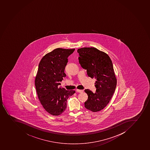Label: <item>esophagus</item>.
Here are the masks:
<instances>
[{"label":"esophagus","mask_w":150,"mask_h":150,"mask_svg":"<svg viewBox=\"0 0 150 150\" xmlns=\"http://www.w3.org/2000/svg\"><path fill=\"white\" fill-rule=\"evenodd\" d=\"M76 91H77V92H78V93H83V90L77 89V90H76Z\"/></svg>","instance_id":"obj_1"}]
</instances>
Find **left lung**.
<instances>
[{
    "label": "left lung",
    "instance_id": "obj_1",
    "mask_svg": "<svg viewBox=\"0 0 150 150\" xmlns=\"http://www.w3.org/2000/svg\"><path fill=\"white\" fill-rule=\"evenodd\" d=\"M77 52L81 67L89 77L96 79V93L84 90L88 95L84 107L93 112L100 111L107 105L115 90L117 80L112 63L107 54L94 47L79 49Z\"/></svg>",
    "mask_w": 150,
    "mask_h": 150
}]
</instances>
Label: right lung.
Masks as SVG:
<instances>
[{"label": "right lung", "mask_w": 150, "mask_h": 150, "mask_svg": "<svg viewBox=\"0 0 150 150\" xmlns=\"http://www.w3.org/2000/svg\"><path fill=\"white\" fill-rule=\"evenodd\" d=\"M75 49L57 48L48 53L40 61L35 79V86L41 105L53 115L62 114L67 108V101L75 93L59 87L66 77L65 69L68 57Z\"/></svg>", "instance_id": "right-lung-1"}]
</instances>
